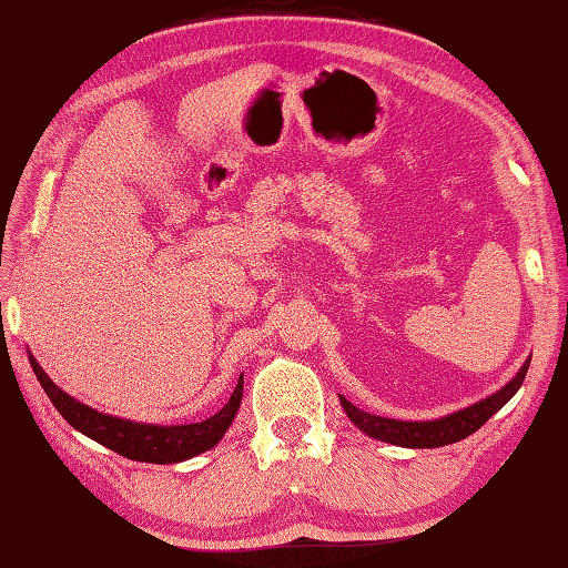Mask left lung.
Masks as SVG:
<instances>
[{"label":"left lung","mask_w":568,"mask_h":568,"mask_svg":"<svg viewBox=\"0 0 568 568\" xmlns=\"http://www.w3.org/2000/svg\"><path fill=\"white\" fill-rule=\"evenodd\" d=\"M529 363L531 358H527V363H524L517 376L511 378L505 388L491 393L489 398L469 405V408L455 410L445 417H437V420H415V423L393 420V417L371 415L366 410L356 408V405L348 403L344 395H338V400L344 405L351 423L366 435L376 437V440L400 445V447H443V445H453L457 440H465L467 435L477 433L479 427H483L499 408H505V405L511 400V395L521 388L524 376H527L529 371Z\"/></svg>","instance_id":"left-lung-1"}]
</instances>
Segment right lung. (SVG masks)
Here are the masks:
<instances>
[{
  "instance_id": "obj_1",
  "label": "right lung",
  "mask_w": 568,
  "mask_h": 568,
  "mask_svg": "<svg viewBox=\"0 0 568 568\" xmlns=\"http://www.w3.org/2000/svg\"><path fill=\"white\" fill-rule=\"evenodd\" d=\"M29 363L34 368V376L39 378L41 388L49 395L53 408L61 413L63 420L71 427H77L91 440L101 443L109 450L123 455L135 463H153V465H173L183 463V459L195 457L200 453H207L215 447L227 427L232 425L234 415L240 410L242 403V388L244 381L240 376L237 388H234L232 398L222 405L212 417L202 423L190 425H151V423H133L123 420V417L105 415L89 408V405L71 398L69 393H63L57 383H53L44 368L39 366L37 358L29 353Z\"/></svg>"
}]
</instances>
